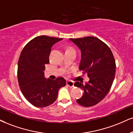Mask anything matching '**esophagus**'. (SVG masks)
Segmentation results:
<instances>
[{"mask_svg": "<svg viewBox=\"0 0 133 133\" xmlns=\"http://www.w3.org/2000/svg\"><path fill=\"white\" fill-rule=\"evenodd\" d=\"M66 85L69 87V88H72L74 87V83L71 81H68L66 82Z\"/></svg>", "mask_w": 133, "mask_h": 133, "instance_id": "34e87169", "label": "esophagus"}]
</instances>
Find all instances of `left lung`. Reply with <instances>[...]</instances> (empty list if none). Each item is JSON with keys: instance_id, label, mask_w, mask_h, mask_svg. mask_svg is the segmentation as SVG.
<instances>
[{"instance_id": "8db88e82", "label": "left lung", "mask_w": 133, "mask_h": 133, "mask_svg": "<svg viewBox=\"0 0 133 133\" xmlns=\"http://www.w3.org/2000/svg\"><path fill=\"white\" fill-rule=\"evenodd\" d=\"M70 40L81 50L79 69L89 78L84 85L79 81L74 84L84 91L76 102L86 107L94 106L104 99L112 87L116 68L114 55L109 47L97 37L88 36Z\"/></svg>"}]
</instances>
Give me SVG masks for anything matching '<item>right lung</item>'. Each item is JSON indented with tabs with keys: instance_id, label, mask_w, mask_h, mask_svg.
Instances as JSON below:
<instances>
[{
	"instance_id": "add662e5",
	"label": "right lung",
	"mask_w": 133,
	"mask_h": 133,
	"mask_svg": "<svg viewBox=\"0 0 133 133\" xmlns=\"http://www.w3.org/2000/svg\"><path fill=\"white\" fill-rule=\"evenodd\" d=\"M62 38L40 36L28 43L18 62V84L26 99L36 107H47L56 101L58 90L66 86L62 77L55 80L44 77L45 65L49 63L52 45Z\"/></svg>"
}]
</instances>
